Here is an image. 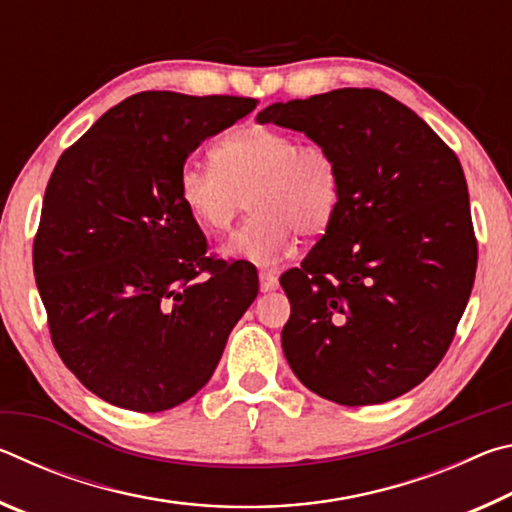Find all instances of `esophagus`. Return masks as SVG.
<instances>
[{
	"mask_svg": "<svg viewBox=\"0 0 512 512\" xmlns=\"http://www.w3.org/2000/svg\"><path fill=\"white\" fill-rule=\"evenodd\" d=\"M277 289V275L273 271H259V291L271 293Z\"/></svg>",
	"mask_w": 512,
	"mask_h": 512,
	"instance_id": "34e87169",
	"label": "esophagus"
}]
</instances>
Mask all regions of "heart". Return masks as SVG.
Masks as SVG:
<instances>
[{
	"instance_id": "heart-1",
	"label": "heart",
	"mask_w": 512,
	"mask_h": 512,
	"mask_svg": "<svg viewBox=\"0 0 512 512\" xmlns=\"http://www.w3.org/2000/svg\"><path fill=\"white\" fill-rule=\"evenodd\" d=\"M214 164L187 162L178 173V196L207 232H225L253 205V216L223 253L271 264L296 235L320 237L341 203V169L320 142L266 126H248L214 146Z\"/></svg>"
}]
</instances>
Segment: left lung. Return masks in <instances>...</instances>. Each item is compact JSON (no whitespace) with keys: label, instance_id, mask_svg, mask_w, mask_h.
<instances>
[{"label":"left lung","instance_id":"obj_1","mask_svg":"<svg viewBox=\"0 0 512 512\" xmlns=\"http://www.w3.org/2000/svg\"><path fill=\"white\" fill-rule=\"evenodd\" d=\"M257 121L325 144L341 169L332 225L280 277L293 375L343 406L409 393L445 357L472 293L461 162L411 108L370 88L273 103Z\"/></svg>","mask_w":512,"mask_h":512}]
</instances>
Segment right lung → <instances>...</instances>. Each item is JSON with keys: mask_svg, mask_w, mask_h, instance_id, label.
Wrapping results in <instances>:
<instances>
[{"mask_svg": "<svg viewBox=\"0 0 512 512\" xmlns=\"http://www.w3.org/2000/svg\"><path fill=\"white\" fill-rule=\"evenodd\" d=\"M248 97L140 92L97 119L51 173L33 273L76 379L119 409L158 413L210 381L257 298V273L205 255L178 173Z\"/></svg>", "mask_w": 512, "mask_h": 512, "instance_id": "right-lung-1", "label": "right lung"}]
</instances>
